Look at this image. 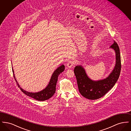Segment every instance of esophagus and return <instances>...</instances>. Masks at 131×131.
<instances>
[{
	"mask_svg": "<svg viewBox=\"0 0 131 131\" xmlns=\"http://www.w3.org/2000/svg\"><path fill=\"white\" fill-rule=\"evenodd\" d=\"M75 65V62L74 61H72V60H69L68 63H67V66L68 68H71L73 66H74Z\"/></svg>",
	"mask_w": 131,
	"mask_h": 131,
	"instance_id": "obj_1",
	"label": "esophagus"
}]
</instances>
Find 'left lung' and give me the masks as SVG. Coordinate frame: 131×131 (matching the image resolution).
Masks as SVG:
<instances>
[{"instance_id":"left-lung-1","label":"left lung","mask_w":131,"mask_h":131,"mask_svg":"<svg viewBox=\"0 0 131 131\" xmlns=\"http://www.w3.org/2000/svg\"><path fill=\"white\" fill-rule=\"evenodd\" d=\"M116 53V64L112 73L104 80L95 81L88 77L84 69L81 66L74 69L79 91L84 97L90 100H96L104 96L112 88L118 79L121 69V57L118 45L115 41L111 46Z\"/></svg>"}]
</instances>
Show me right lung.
Listing matches in <instances>:
<instances>
[{"label":"right lung","instance_id":"obj_1","mask_svg":"<svg viewBox=\"0 0 131 131\" xmlns=\"http://www.w3.org/2000/svg\"><path fill=\"white\" fill-rule=\"evenodd\" d=\"M65 69V66L64 65H62L60 66L59 67L56 69V70L54 72L53 74L51 76V79L50 80V82L45 89L41 91H40L37 93H32V92H27L24 89H23L21 87L19 86L18 83L16 81L15 75L14 74V70L13 69L12 71L13 73V76L14 78H15V80L17 82V84L18 86V87L20 88L21 91L24 93L25 94V95L33 98V99L35 100H38V101H45V100H48L51 98L53 95L55 93L56 91V85L57 80H58V76L62 72L64 71Z\"/></svg>","mask_w":131,"mask_h":131}]
</instances>
